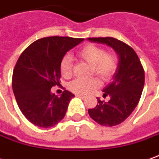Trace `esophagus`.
<instances>
[{"instance_id":"obj_1","label":"esophagus","mask_w":159,"mask_h":159,"mask_svg":"<svg viewBox=\"0 0 159 159\" xmlns=\"http://www.w3.org/2000/svg\"><path fill=\"white\" fill-rule=\"evenodd\" d=\"M76 96H77V97H79V98H81V99H85L86 98V95H82V94H76Z\"/></svg>"}]
</instances>
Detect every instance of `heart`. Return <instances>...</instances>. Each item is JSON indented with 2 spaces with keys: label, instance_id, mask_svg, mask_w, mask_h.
Masks as SVG:
<instances>
[{
  "label": "heart",
  "instance_id": "obj_1",
  "mask_svg": "<svg viewBox=\"0 0 159 159\" xmlns=\"http://www.w3.org/2000/svg\"><path fill=\"white\" fill-rule=\"evenodd\" d=\"M77 56L92 67L95 72L103 80H108L117 68V59L114 54L104 52V50L94 45H88L77 52ZM60 72L64 77L71 76L72 64L70 57L65 56L60 62ZM100 86V81L95 77L89 79H75L69 84V89L76 94H87Z\"/></svg>",
  "mask_w": 159,
  "mask_h": 159
}]
</instances>
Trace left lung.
<instances>
[{
	"instance_id": "8db88e82",
	"label": "left lung",
	"mask_w": 159,
	"mask_h": 159,
	"mask_svg": "<svg viewBox=\"0 0 159 159\" xmlns=\"http://www.w3.org/2000/svg\"><path fill=\"white\" fill-rule=\"evenodd\" d=\"M88 40L108 45L118 55L113 80L102 90L103 97L109 95V101L103 102L97 97L98 104L88 111L100 125L117 126L133 113L139 102L145 84L144 69L134 49L124 42L110 37L89 38Z\"/></svg>"
}]
</instances>
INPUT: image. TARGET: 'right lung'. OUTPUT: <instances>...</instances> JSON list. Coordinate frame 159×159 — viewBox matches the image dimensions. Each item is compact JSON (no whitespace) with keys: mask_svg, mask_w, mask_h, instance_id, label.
<instances>
[{"mask_svg":"<svg viewBox=\"0 0 159 159\" xmlns=\"http://www.w3.org/2000/svg\"><path fill=\"white\" fill-rule=\"evenodd\" d=\"M83 40L58 36L43 38L31 44L19 57L13 73V91L22 114L33 125L48 128L64 119L75 95L64 90L57 96L51 89L60 84L62 58Z\"/></svg>","mask_w":159,"mask_h":159,"instance_id":"obj_1","label":"right lung"}]
</instances>
